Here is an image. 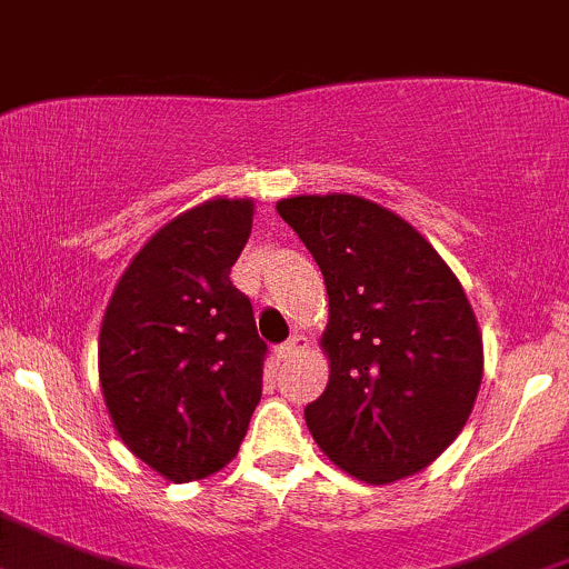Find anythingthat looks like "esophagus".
Returning <instances> with one entry per match:
<instances>
[{
    "label": "esophagus",
    "instance_id": "esophagus-1",
    "mask_svg": "<svg viewBox=\"0 0 569 569\" xmlns=\"http://www.w3.org/2000/svg\"><path fill=\"white\" fill-rule=\"evenodd\" d=\"M307 345H309V342L301 337V333H292V337L287 339L282 348H279V356H282V359H287V356L296 353V350H301V348H307Z\"/></svg>",
    "mask_w": 569,
    "mask_h": 569
}]
</instances>
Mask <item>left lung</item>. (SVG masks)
Segmentation results:
<instances>
[{
    "label": "left lung",
    "mask_w": 569,
    "mask_h": 569,
    "mask_svg": "<svg viewBox=\"0 0 569 569\" xmlns=\"http://www.w3.org/2000/svg\"><path fill=\"white\" fill-rule=\"evenodd\" d=\"M277 210L328 290L331 378L303 411L309 432L356 479L411 477L458 438L482 383V333L458 277L370 199L290 197Z\"/></svg>",
    "instance_id": "left-lung-1"
}]
</instances>
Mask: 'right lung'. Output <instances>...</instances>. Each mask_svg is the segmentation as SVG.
<instances>
[{"instance_id":"1","label":"right lung","mask_w":569,"mask_h":569,"mask_svg":"<svg viewBox=\"0 0 569 569\" xmlns=\"http://www.w3.org/2000/svg\"><path fill=\"white\" fill-rule=\"evenodd\" d=\"M251 232V199L186 210L133 257L98 342L103 400L122 443L172 482L238 455L262 395L268 345L230 282Z\"/></svg>"}]
</instances>
